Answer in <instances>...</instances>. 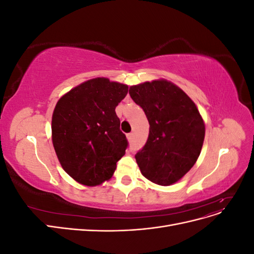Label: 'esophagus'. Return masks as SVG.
Segmentation results:
<instances>
[{"instance_id":"esophagus-1","label":"esophagus","mask_w":254,"mask_h":254,"mask_svg":"<svg viewBox=\"0 0 254 254\" xmlns=\"http://www.w3.org/2000/svg\"><path fill=\"white\" fill-rule=\"evenodd\" d=\"M127 139H128L129 141H131V140L133 139V133H128V134H127Z\"/></svg>"}]
</instances>
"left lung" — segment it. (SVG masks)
<instances>
[{
  "label": "left lung",
  "mask_w": 254,
  "mask_h": 254,
  "mask_svg": "<svg viewBox=\"0 0 254 254\" xmlns=\"http://www.w3.org/2000/svg\"><path fill=\"white\" fill-rule=\"evenodd\" d=\"M149 123V134L135 153L142 175L159 186H171L186 175L200 155L204 123L194 102L166 80L129 88Z\"/></svg>",
  "instance_id": "obj_1"
}]
</instances>
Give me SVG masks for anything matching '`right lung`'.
Listing matches in <instances>:
<instances>
[{
    "label": "right lung",
    "instance_id": "obj_1",
    "mask_svg": "<svg viewBox=\"0 0 254 254\" xmlns=\"http://www.w3.org/2000/svg\"><path fill=\"white\" fill-rule=\"evenodd\" d=\"M128 86L99 77L61 97L53 113L52 136L59 162L74 180L94 187L109 180L128 141L115 107Z\"/></svg>",
    "mask_w": 254,
    "mask_h": 254
}]
</instances>
